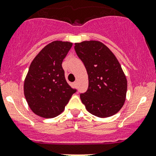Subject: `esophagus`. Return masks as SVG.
Returning <instances> with one entry per match:
<instances>
[{
    "label": "esophagus",
    "mask_w": 156,
    "mask_h": 156,
    "mask_svg": "<svg viewBox=\"0 0 156 156\" xmlns=\"http://www.w3.org/2000/svg\"><path fill=\"white\" fill-rule=\"evenodd\" d=\"M77 85H78V82H77V81H75V82H74V85H75V87H77Z\"/></svg>",
    "instance_id": "esophagus-1"
}]
</instances>
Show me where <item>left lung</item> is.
<instances>
[{"mask_svg":"<svg viewBox=\"0 0 156 156\" xmlns=\"http://www.w3.org/2000/svg\"><path fill=\"white\" fill-rule=\"evenodd\" d=\"M75 50L88 75V88L80 94L87 111L99 118L114 115L122 108L127 79L111 50L98 41L75 44Z\"/></svg>","mask_w":156,"mask_h":156,"instance_id":"1","label":"left lung"}]
</instances>
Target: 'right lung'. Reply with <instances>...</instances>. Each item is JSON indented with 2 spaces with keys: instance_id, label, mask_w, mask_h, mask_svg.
Wrapping results in <instances>:
<instances>
[{
  "instance_id": "1",
  "label": "right lung",
  "mask_w": 156,
  "mask_h": 156,
  "mask_svg": "<svg viewBox=\"0 0 156 156\" xmlns=\"http://www.w3.org/2000/svg\"><path fill=\"white\" fill-rule=\"evenodd\" d=\"M72 43L55 41L32 61L24 80L26 101L34 114L51 119L60 115L76 89L66 81L62 62Z\"/></svg>"
}]
</instances>
